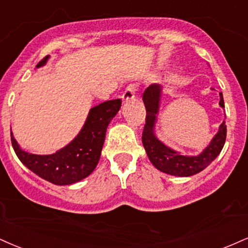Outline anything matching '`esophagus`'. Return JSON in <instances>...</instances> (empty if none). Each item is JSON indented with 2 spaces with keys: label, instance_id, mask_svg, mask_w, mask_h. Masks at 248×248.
<instances>
[{
  "label": "esophagus",
  "instance_id": "obj_1",
  "mask_svg": "<svg viewBox=\"0 0 248 248\" xmlns=\"http://www.w3.org/2000/svg\"><path fill=\"white\" fill-rule=\"evenodd\" d=\"M137 89H139L137 84H135V83H130V84L127 85V88L124 89V93H122V99H124V100L134 99Z\"/></svg>",
  "mask_w": 248,
  "mask_h": 248
}]
</instances>
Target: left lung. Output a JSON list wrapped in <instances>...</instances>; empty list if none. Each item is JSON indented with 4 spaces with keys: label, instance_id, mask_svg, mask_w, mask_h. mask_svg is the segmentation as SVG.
<instances>
[{
    "label": "left lung",
    "instance_id": "1",
    "mask_svg": "<svg viewBox=\"0 0 248 248\" xmlns=\"http://www.w3.org/2000/svg\"><path fill=\"white\" fill-rule=\"evenodd\" d=\"M160 85L151 84L143 92L147 115H145V126L142 133V143L150 162L156 169L164 173L178 177H189L201 172L207 168L222 151L226 140V124H220L218 133L215 135L210 144L204 149L202 154L195 157L183 156L177 151L172 150L164 145L155 136L154 126L156 122V114L158 113L160 98ZM220 107H224V99L222 92H219Z\"/></svg>",
    "mask_w": 248,
    "mask_h": 248
}]
</instances>
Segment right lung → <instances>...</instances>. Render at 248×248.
Returning a JSON list of instances; mask_svg holds the SVG:
<instances>
[{"label":"right lung","mask_w":248,"mask_h":248,"mask_svg":"<svg viewBox=\"0 0 248 248\" xmlns=\"http://www.w3.org/2000/svg\"><path fill=\"white\" fill-rule=\"evenodd\" d=\"M48 56L37 64L46 63ZM121 107L120 99L107 100L90 109L84 127L74 141L53 155H33L23 151L11 133L17 157L26 168L54 185H71L90 175L99 162L109 121Z\"/></svg>","instance_id":"right-lung-1"}]
</instances>
